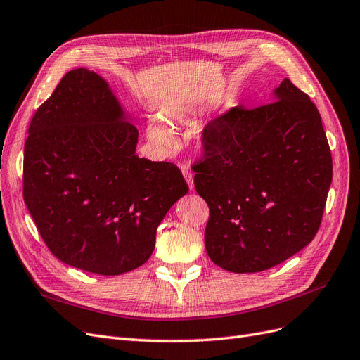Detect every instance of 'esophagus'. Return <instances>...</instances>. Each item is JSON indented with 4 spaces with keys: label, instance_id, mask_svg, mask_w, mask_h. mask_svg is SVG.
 Returning a JSON list of instances; mask_svg holds the SVG:
<instances>
[{
    "label": "esophagus",
    "instance_id": "34e87169",
    "mask_svg": "<svg viewBox=\"0 0 360 360\" xmlns=\"http://www.w3.org/2000/svg\"><path fill=\"white\" fill-rule=\"evenodd\" d=\"M182 175L185 178V181H187L190 190L194 188V182H193V172L188 169V167H182Z\"/></svg>",
    "mask_w": 360,
    "mask_h": 360
}]
</instances>
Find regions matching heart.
<instances>
[{
	"instance_id": "1",
	"label": "heart",
	"mask_w": 360,
	"mask_h": 360,
	"mask_svg": "<svg viewBox=\"0 0 360 360\" xmlns=\"http://www.w3.org/2000/svg\"><path fill=\"white\" fill-rule=\"evenodd\" d=\"M148 136L154 143L163 148H170L175 143V139H173L172 133L158 121H150L148 124Z\"/></svg>"
}]
</instances>
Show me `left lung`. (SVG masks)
<instances>
[{
  "label": "left lung",
  "instance_id": "1",
  "mask_svg": "<svg viewBox=\"0 0 360 360\" xmlns=\"http://www.w3.org/2000/svg\"><path fill=\"white\" fill-rule=\"evenodd\" d=\"M271 103L231 108L203 130L194 187L210 206L205 245L229 272H262L317 235L332 155L316 104L288 79Z\"/></svg>",
  "mask_w": 360,
  "mask_h": 360
}]
</instances>
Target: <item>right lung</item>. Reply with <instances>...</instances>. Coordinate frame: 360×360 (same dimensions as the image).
Wrapping results in <instances>:
<instances>
[{"label": "right lung", "mask_w": 360, "mask_h": 360, "mask_svg": "<svg viewBox=\"0 0 360 360\" xmlns=\"http://www.w3.org/2000/svg\"><path fill=\"white\" fill-rule=\"evenodd\" d=\"M137 136L106 80L86 68L68 72L34 113L24 200L56 259L121 275L150 257L188 185L173 163L139 158Z\"/></svg>", "instance_id": "1"}]
</instances>
